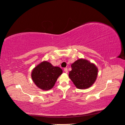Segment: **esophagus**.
Masks as SVG:
<instances>
[{
    "mask_svg": "<svg viewBox=\"0 0 125 125\" xmlns=\"http://www.w3.org/2000/svg\"><path fill=\"white\" fill-rule=\"evenodd\" d=\"M64 71H65L66 73H68V69H67V68H65V69H64Z\"/></svg>",
    "mask_w": 125,
    "mask_h": 125,
    "instance_id": "34e87169",
    "label": "esophagus"
}]
</instances>
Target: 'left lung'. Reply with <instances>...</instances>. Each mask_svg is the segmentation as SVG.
<instances>
[{"mask_svg": "<svg viewBox=\"0 0 125 125\" xmlns=\"http://www.w3.org/2000/svg\"><path fill=\"white\" fill-rule=\"evenodd\" d=\"M72 70L69 77L76 88L86 89L91 86L95 82L98 69L94 63L85 59H79L71 64Z\"/></svg>", "mask_w": 125, "mask_h": 125, "instance_id": "8db88e82", "label": "left lung"}]
</instances>
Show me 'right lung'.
Instances as JSON below:
<instances>
[{"label":"right lung","instance_id":"1","mask_svg":"<svg viewBox=\"0 0 125 125\" xmlns=\"http://www.w3.org/2000/svg\"><path fill=\"white\" fill-rule=\"evenodd\" d=\"M62 73V70L60 68L53 66L50 62L44 61L32 70L31 77L39 88L47 91L53 88L57 79Z\"/></svg>","mask_w":125,"mask_h":125}]
</instances>
